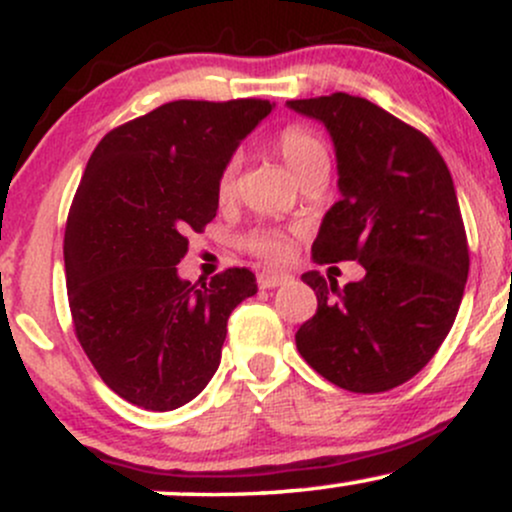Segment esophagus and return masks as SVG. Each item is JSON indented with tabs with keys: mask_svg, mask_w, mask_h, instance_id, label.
Instances as JSON below:
<instances>
[{
	"mask_svg": "<svg viewBox=\"0 0 512 512\" xmlns=\"http://www.w3.org/2000/svg\"><path fill=\"white\" fill-rule=\"evenodd\" d=\"M289 281H291V274L274 272V269H264V272L257 274V284H260V289H276V286L289 284Z\"/></svg>",
	"mask_w": 512,
	"mask_h": 512,
	"instance_id": "1",
	"label": "esophagus"
}]
</instances>
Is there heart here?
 Instances as JSON below:
<instances>
[{
    "instance_id": "heart-1",
    "label": "heart",
    "mask_w": 512,
    "mask_h": 512,
    "mask_svg": "<svg viewBox=\"0 0 512 512\" xmlns=\"http://www.w3.org/2000/svg\"><path fill=\"white\" fill-rule=\"evenodd\" d=\"M276 151H279L281 158H284L286 166L291 168V173L296 175L298 180H303L305 175L313 173L317 168H330V151H327L325 142L313 132V129L291 125L284 127L276 137ZM240 158L233 156L228 158V163L223 166L219 175V185H216V195H219L221 202L233 197L236 192V178H238ZM245 248L255 255L264 257V260L281 262L289 257L291 252V240L286 233L279 231H252L248 238H245Z\"/></svg>"
}]
</instances>
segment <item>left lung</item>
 <instances>
[{"instance_id": "8db88e82", "label": "left lung", "mask_w": 512, "mask_h": 512, "mask_svg": "<svg viewBox=\"0 0 512 512\" xmlns=\"http://www.w3.org/2000/svg\"><path fill=\"white\" fill-rule=\"evenodd\" d=\"M286 105L322 122L337 151L342 199L322 219L313 260L366 269L344 289L317 269L301 276L317 313L296 346L337 387L387 392L431 361L462 303L469 248L450 170L426 134L366 98L332 93Z\"/></svg>"}]
</instances>
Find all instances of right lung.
Returning <instances> with one entry per match:
<instances>
[{
    "label": "right lung",
    "instance_id": "add662e5",
    "mask_svg": "<svg viewBox=\"0 0 512 512\" xmlns=\"http://www.w3.org/2000/svg\"><path fill=\"white\" fill-rule=\"evenodd\" d=\"M260 98L173 101L115 127L88 158L64 231L69 308L103 383L129 404L170 411L221 363L233 308L255 296L250 269L180 279L187 233L219 209V175L272 113Z\"/></svg>",
    "mask_w": 512,
    "mask_h": 512
}]
</instances>
